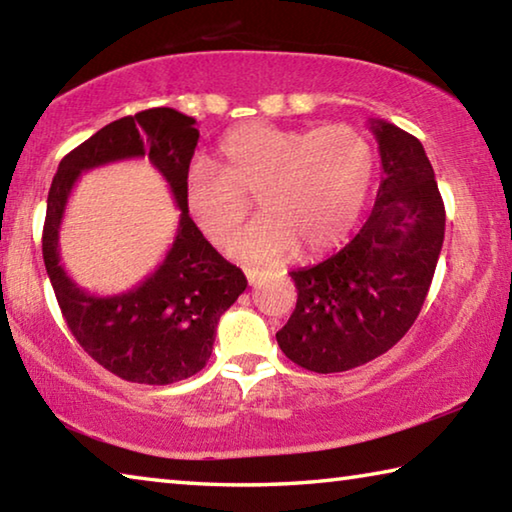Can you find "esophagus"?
Segmentation results:
<instances>
[{
	"instance_id": "34e87169",
	"label": "esophagus",
	"mask_w": 512,
	"mask_h": 512,
	"mask_svg": "<svg viewBox=\"0 0 512 512\" xmlns=\"http://www.w3.org/2000/svg\"><path fill=\"white\" fill-rule=\"evenodd\" d=\"M246 280H248L250 287H255V284L262 280V273L255 271V268H246Z\"/></svg>"
}]
</instances>
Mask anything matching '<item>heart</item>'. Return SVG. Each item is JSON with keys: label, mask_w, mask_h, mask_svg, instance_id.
Wrapping results in <instances>:
<instances>
[{"label": "heart", "mask_w": 512, "mask_h": 512, "mask_svg": "<svg viewBox=\"0 0 512 512\" xmlns=\"http://www.w3.org/2000/svg\"><path fill=\"white\" fill-rule=\"evenodd\" d=\"M219 155V169L207 162L187 169V212L214 246L225 248L255 198L262 216L232 246L255 264L282 262L300 248L305 257H318L341 246L375 183V146L348 124H246L223 137Z\"/></svg>", "instance_id": "b5f03b06"}]
</instances>
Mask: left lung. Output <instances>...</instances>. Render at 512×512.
Segmentation results:
<instances>
[{
    "instance_id": "obj_1",
    "label": "left lung",
    "mask_w": 512,
    "mask_h": 512,
    "mask_svg": "<svg viewBox=\"0 0 512 512\" xmlns=\"http://www.w3.org/2000/svg\"><path fill=\"white\" fill-rule=\"evenodd\" d=\"M381 180L359 235L316 266L291 271L296 309L277 345L311 372L363 366L409 332L427 298L445 239V205L418 137L370 119Z\"/></svg>"
}]
</instances>
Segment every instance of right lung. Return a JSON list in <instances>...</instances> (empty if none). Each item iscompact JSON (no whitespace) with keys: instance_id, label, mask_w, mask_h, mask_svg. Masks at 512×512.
Wrapping results in <instances>:
<instances>
[{"instance_id":"obj_1","label":"right lung","mask_w":512,"mask_h":512,"mask_svg":"<svg viewBox=\"0 0 512 512\" xmlns=\"http://www.w3.org/2000/svg\"><path fill=\"white\" fill-rule=\"evenodd\" d=\"M196 119L173 108H151L103 126L58 164L47 196L42 257L74 339L90 357L126 381L167 386L205 368L216 325L248 282L241 268L216 253L185 205V176L198 144ZM146 157L168 180L181 210L174 244L161 266L137 288L115 297L81 290L59 264L57 232L83 170Z\"/></svg>"}]
</instances>
